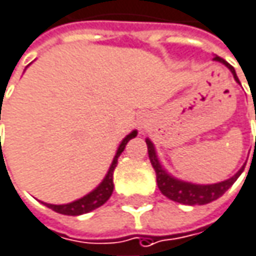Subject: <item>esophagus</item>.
<instances>
[{
  "instance_id": "1",
  "label": "esophagus",
  "mask_w": 256,
  "mask_h": 256,
  "mask_svg": "<svg viewBox=\"0 0 256 256\" xmlns=\"http://www.w3.org/2000/svg\"><path fill=\"white\" fill-rule=\"evenodd\" d=\"M148 120H146V116H144V117H140V126H145V123H146Z\"/></svg>"
}]
</instances>
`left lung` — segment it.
Masks as SVG:
<instances>
[{
	"label": "left lung",
	"instance_id": "left-lung-1",
	"mask_svg": "<svg viewBox=\"0 0 256 256\" xmlns=\"http://www.w3.org/2000/svg\"><path fill=\"white\" fill-rule=\"evenodd\" d=\"M214 61H218L221 64H224L232 72L234 80L238 82V83H240L239 79H238L236 70L226 60L216 56ZM145 142L148 145V155H150L152 167H154L155 174H156L158 189L161 190V194L164 196H167L168 199L174 200V202H178V204H184V205H205V204H210V202H212V200L222 196L226 194V190L238 180V177L244 173V166H246V164H244V167L236 174L232 176L227 180H222V182H218V183H212V184H196V183H190V182H184V180L176 178L174 176L170 174L161 166L151 139L146 138Z\"/></svg>",
	"mask_w": 256,
	"mask_h": 256
}]
</instances>
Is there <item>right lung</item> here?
<instances>
[{
    "label": "right lung",
    "mask_w": 256,
    "mask_h": 256,
    "mask_svg": "<svg viewBox=\"0 0 256 256\" xmlns=\"http://www.w3.org/2000/svg\"><path fill=\"white\" fill-rule=\"evenodd\" d=\"M0 118H1V110H0ZM138 134V130H133L130 132L128 136L122 140L118 150L116 152L114 158H112V162L105 174L104 180L92 190L89 192L88 195H84L78 200H73L70 204H62V205H54V204H46V202H42L44 205H46L48 208H51L52 211L60 212V214H64V216H82V214H86V212H90L96 208H100L101 205H104L105 202L110 199L112 190H114V182H112V174H114V170L117 167V160L118 156L122 155V152L124 151L126 145L130 139L136 138Z\"/></svg>",
    "instance_id": "right-lung-1"
}]
</instances>
